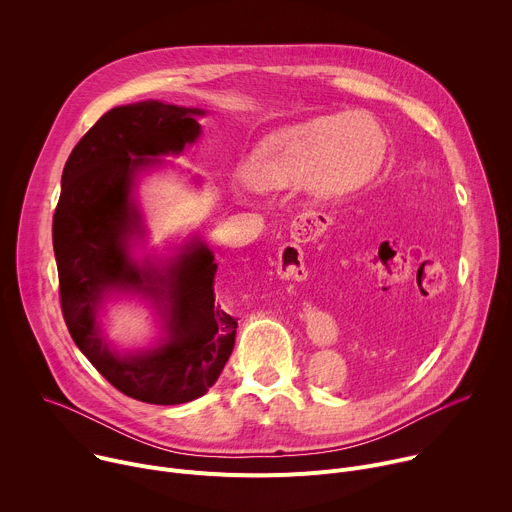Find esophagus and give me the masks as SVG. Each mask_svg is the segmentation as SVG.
Here are the masks:
<instances>
[{"instance_id":"esophagus-1","label":"esophagus","mask_w":512,"mask_h":512,"mask_svg":"<svg viewBox=\"0 0 512 512\" xmlns=\"http://www.w3.org/2000/svg\"><path fill=\"white\" fill-rule=\"evenodd\" d=\"M328 216L316 210L302 212L294 218L291 223V237H294L298 243H310L316 241L324 231H326ZM277 275L281 279H296V281H306L308 269L304 265V251L300 245H283L279 249L277 257Z\"/></svg>"}]
</instances>
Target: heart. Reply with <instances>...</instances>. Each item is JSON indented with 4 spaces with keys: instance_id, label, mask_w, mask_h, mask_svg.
Listing matches in <instances>:
<instances>
[{
    "instance_id": "1",
    "label": "heart",
    "mask_w": 512,
    "mask_h": 512,
    "mask_svg": "<svg viewBox=\"0 0 512 512\" xmlns=\"http://www.w3.org/2000/svg\"><path fill=\"white\" fill-rule=\"evenodd\" d=\"M387 156V137L369 113H330L265 135L243 164L247 184L273 192L306 184L322 198L367 186Z\"/></svg>"
}]
</instances>
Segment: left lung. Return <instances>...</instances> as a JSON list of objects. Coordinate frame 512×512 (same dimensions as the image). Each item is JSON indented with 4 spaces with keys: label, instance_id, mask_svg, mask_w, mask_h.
<instances>
[{
    "label": "left lung",
    "instance_id": "left-lung-1",
    "mask_svg": "<svg viewBox=\"0 0 512 512\" xmlns=\"http://www.w3.org/2000/svg\"><path fill=\"white\" fill-rule=\"evenodd\" d=\"M379 231L389 243H397L403 249H415L423 255H435L442 247V225L433 212L425 208H399L395 214H387Z\"/></svg>",
    "mask_w": 512,
    "mask_h": 512
}]
</instances>
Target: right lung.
I'll list each match as a JSON object with an SVG mask.
<instances>
[{"mask_svg":"<svg viewBox=\"0 0 512 512\" xmlns=\"http://www.w3.org/2000/svg\"><path fill=\"white\" fill-rule=\"evenodd\" d=\"M204 109L139 101L107 111L75 145L62 170L52 221L60 306L68 332L93 367L123 395L154 405L202 397L221 377L237 320L214 300L216 261L194 235L170 257H135L145 225L135 186L143 172L180 156L202 133ZM153 302L165 336L133 353L117 351L98 316L113 296Z\"/></svg>","mask_w":512,"mask_h":512,"instance_id":"obj_1","label":"right lung"}]
</instances>
